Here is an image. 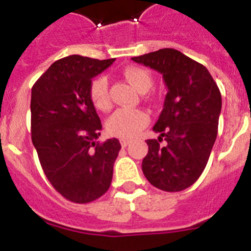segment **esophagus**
<instances>
[{"mask_svg":"<svg viewBox=\"0 0 251 251\" xmlns=\"http://www.w3.org/2000/svg\"><path fill=\"white\" fill-rule=\"evenodd\" d=\"M129 143H130L129 139H126V138H122V139H121V146H122V147H123V148L127 147V146L129 145Z\"/></svg>","mask_w":251,"mask_h":251,"instance_id":"1","label":"esophagus"}]
</instances>
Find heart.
<instances>
[{
    "instance_id": "heart-1",
    "label": "heart",
    "mask_w": 251,
    "mask_h": 251,
    "mask_svg": "<svg viewBox=\"0 0 251 251\" xmlns=\"http://www.w3.org/2000/svg\"><path fill=\"white\" fill-rule=\"evenodd\" d=\"M123 76L139 92H147L152 86V75L148 70L139 66H128L123 70ZM89 98L95 109L106 112L110 109L108 80L105 76L95 77L89 86ZM150 122V114L141 108H121L110 115L105 123L106 132L113 137L133 138L136 137Z\"/></svg>"
}]
</instances>
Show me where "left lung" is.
Wrapping results in <instances>:
<instances>
[{
    "label": "left lung",
    "instance_id": "obj_1",
    "mask_svg": "<svg viewBox=\"0 0 251 251\" xmlns=\"http://www.w3.org/2000/svg\"><path fill=\"white\" fill-rule=\"evenodd\" d=\"M132 60L161 73L168 89L153 127L159 137L146 141L148 153L142 171L162 191H182L196 182L207 165L217 136L221 93L202 64L175 49Z\"/></svg>",
    "mask_w": 251,
    "mask_h": 251
}]
</instances>
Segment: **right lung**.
I'll return each instance as SVG.
<instances>
[{
    "instance_id": "right-lung-1",
    "label": "right lung",
    "mask_w": 251,
    "mask_h": 251,
    "mask_svg": "<svg viewBox=\"0 0 251 251\" xmlns=\"http://www.w3.org/2000/svg\"><path fill=\"white\" fill-rule=\"evenodd\" d=\"M113 63L70 55L55 61L31 89V139L50 183L72 202H92L112 183L121 143L97 141L101 122L89 86Z\"/></svg>"
}]
</instances>
